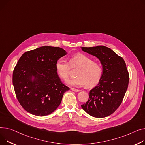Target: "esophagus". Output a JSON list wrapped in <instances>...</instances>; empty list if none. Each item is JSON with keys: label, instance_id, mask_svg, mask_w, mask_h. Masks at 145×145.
Masks as SVG:
<instances>
[{"label": "esophagus", "instance_id": "obj_1", "mask_svg": "<svg viewBox=\"0 0 145 145\" xmlns=\"http://www.w3.org/2000/svg\"><path fill=\"white\" fill-rule=\"evenodd\" d=\"M71 90H72V91H75V92H78V91H80V90H78V89H75V88H71Z\"/></svg>", "mask_w": 145, "mask_h": 145}]
</instances>
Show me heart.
<instances>
[{"instance_id": "obj_1", "label": "heart", "mask_w": 145, "mask_h": 145, "mask_svg": "<svg viewBox=\"0 0 145 145\" xmlns=\"http://www.w3.org/2000/svg\"><path fill=\"white\" fill-rule=\"evenodd\" d=\"M71 68L79 67L75 72L76 77L66 82L72 86H86L91 88L99 84L103 74L102 65L98 62L93 61L89 56L83 54L72 55L67 62L59 58L55 63L56 72L61 79L66 80L69 78Z\"/></svg>"}]
</instances>
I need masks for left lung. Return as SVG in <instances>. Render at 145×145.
<instances>
[{
	"label": "left lung",
	"instance_id": "obj_1",
	"mask_svg": "<svg viewBox=\"0 0 145 145\" xmlns=\"http://www.w3.org/2000/svg\"><path fill=\"white\" fill-rule=\"evenodd\" d=\"M82 50L99 58L103 68L100 82L90 91L89 99L82 108L94 117L109 116L120 107L128 89L129 76L126 63L105 46L82 47Z\"/></svg>",
	"mask_w": 145,
	"mask_h": 145
}]
</instances>
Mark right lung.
Listing matches in <instances>:
<instances>
[{
    "mask_svg": "<svg viewBox=\"0 0 145 145\" xmlns=\"http://www.w3.org/2000/svg\"><path fill=\"white\" fill-rule=\"evenodd\" d=\"M66 54L61 48L45 46L22 55L13 72V84L17 99L26 111L42 117L58 107L69 88L57 76L55 63Z\"/></svg>",
    "mask_w": 145,
    "mask_h": 145,
    "instance_id": "obj_1",
    "label": "right lung"
}]
</instances>
